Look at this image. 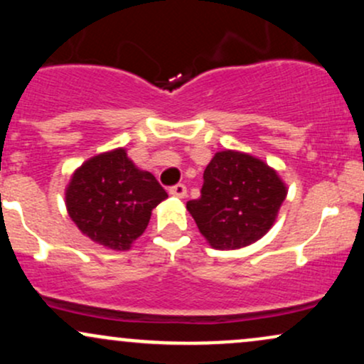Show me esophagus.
Instances as JSON below:
<instances>
[{
    "label": "esophagus",
    "mask_w": 364,
    "mask_h": 364,
    "mask_svg": "<svg viewBox=\"0 0 364 364\" xmlns=\"http://www.w3.org/2000/svg\"><path fill=\"white\" fill-rule=\"evenodd\" d=\"M169 195L176 196V198H185V196H186V186L181 185V183H178V185L169 188Z\"/></svg>",
    "instance_id": "obj_1"
}]
</instances>
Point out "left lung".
Instances as JSON below:
<instances>
[{
  "label": "left lung",
  "instance_id": "8db88e82",
  "mask_svg": "<svg viewBox=\"0 0 364 364\" xmlns=\"http://www.w3.org/2000/svg\"><path fill=\"white\" fill-rule=\"evenodd\" d=\"M286 195L282 179L265 162L224 150L208 162L200 198L186 208L212 248L237 250L267 235Z\"/></svg>",
  "mask_w": 364,
  "mask_h": 364
}]
</instances>
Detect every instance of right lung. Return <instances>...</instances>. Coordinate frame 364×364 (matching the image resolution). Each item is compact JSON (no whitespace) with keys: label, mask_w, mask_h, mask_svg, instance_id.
<instances>
[{"label":"right lung","mask_w":364,"mask_h":364,"mask_svg":"<svg viewBox=\"0 0 364 364\" xmlns=\"http://www.w3.org/2000/svg\"><path fill=\"white\" fill-rule=\"evenodd\" d=\"M166 198L164 188L136 168L124 149L83 162L66 188V208L77 228L111 250H129L147 229L152 208Z\"/></svg>","instance_id":"1"}]
</instances>
